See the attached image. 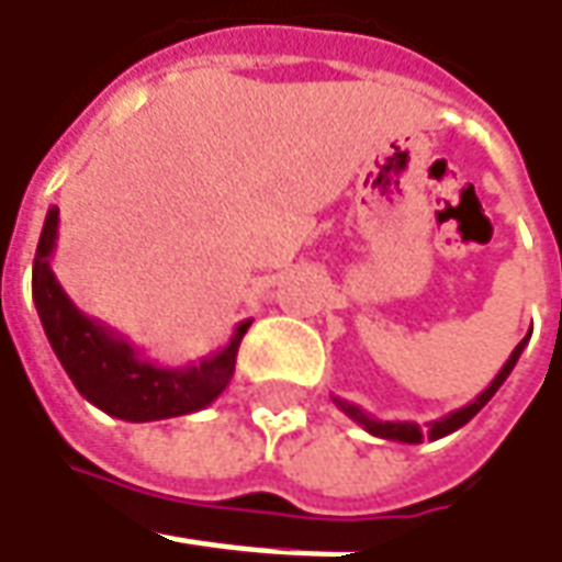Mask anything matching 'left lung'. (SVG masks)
Listing matches in <instances>:
<instances>
[{
	"label": "left lung",
	"mask_w": 562,
	"mask_h": 562,
	"mask_svg": "<svg viewBox=\"0 0 562 562\" xmlns=\"http://www.w3.org/2000/svg\"><path fill=\"white\" fill-rule=\"evenodd\" d=\"M526 341H529V336L526 339L519 341L516 348H513V355L507 358V363L501 367V373L488 382V389L482 392V395H475L467 407H460V411H454V414H448V416H441V419H432V423H426V429L423 426H416V423H401V419H373V416L367 414L363 407H358V404H351V401H341V397H333L336 401V407H339L341 414H348L358 426H363L370 436H376V438H389V441H404V445H419L423 438H445V436H451V432H457L460 426H467L470 419H473L488 401H492V395L504 385V379L510 376V370L516 367V360H519V355H522V348H526Z\"/></svg>",
	"instance_id": "8db88e82"
}]
</instances>
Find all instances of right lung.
Masks as SVG:
<instances>
[{
    "mask_svg": "<svg viewBox=\"0 0 562 562\" xmlns=\"http://www.w3.org/2000/svg\"><path fill=\"white\" fill-rule=\"evenodd\" d=\"M58 239V207H49L36 258H33V304L46 329L55 358L77 385V392L108 416L126 423H151L195 414L229 385L239 341L251 319H243L233 339L214 355L189 367H161L146 360L124 336L87 317L52 273V251Z\"/></svg>",
    "mask_w": 562,
    "mask_h": 562,
    "instance_id": "right-lung-1",
    "label": "right lung"
}]
</instances>
